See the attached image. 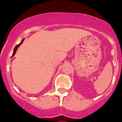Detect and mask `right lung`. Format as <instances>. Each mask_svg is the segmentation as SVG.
<instances>
[{
    "label": "right lung",
    "mask_w": 122,
    "mask_h": 122,
    "mask_svg": "<svg viewBox=\"0 0 122 122\" xmlns=\"http://www.w3.org/2000/svg\"><path fill=\"white\" fill-rule=\"evenodd\" d=\"M23 42V40H22V41H21V43H20V44H17V45L16 46H15V47L14 50V52H13V54H12V57H13V56H14V55H15V52H16V51H17V48H19V46H20L21 45V44H22Z\"/></svg>",
    "instance_id": "right-lung-1"
}]
</instances>
